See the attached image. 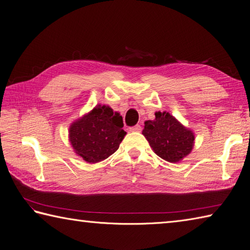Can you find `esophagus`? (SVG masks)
I'll list each match as a JSON object with an SVG mask.
<instances>
[{
    "label": "esophagus",
    "mask_w": 250,
    "mask_h": 250,
    "mask_svg": "<svg viewBox=\"0 0 250 250\" xmlns=\"http://www.w3.org/2000/svg\"><path fill=\"white\" fill-rule=\"evenodd\" d=\"M129 130H130V131L140 132V131H142V126H141V125H135V126H133V127H130Z\"/></svg>",
    "instance_id": "esophagus-1"
}]
</instances>
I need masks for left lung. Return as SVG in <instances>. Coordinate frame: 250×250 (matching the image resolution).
<instances>
[{
  "mask_svg": "<svg viewBox=\"0 0 250 250\" xmlns=\"http://www.w3.org/2000/svg\"><path fill=\"white\" fill-rule=\"evenodd\" d=\"M154 153L169 163H178L191 153L194 132L167 111H156L155 119L146 121L143 132Z\"/></svg>",
  "mask_w": 250,
  "mask_h": 250,
  "instance_id": "obj_1",
  "label": "left lung"
}]
</instances>
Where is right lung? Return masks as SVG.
Here are the masks:
<instances>
[{
  "label": "right lung",
  "instance_id": "right-lung-1",
  "mask_svg": "<svg viewBox=\"0 0 250 250\" xmlns=\"http://www.w3.org/2000/svg\"><path fill=\"white\" fill-rule=\"evenodd\" d=\"M123 126L119 112H113L108 105L98 104L70 126L69 140L74 152L88 164L106 160L126 135Z\"/></svg>",
  "mask_w": 250,
  "mask_h": 250
}]
</instances>
